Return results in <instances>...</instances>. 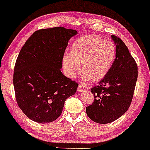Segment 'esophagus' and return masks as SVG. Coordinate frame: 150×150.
<instances>
[{
	"instance_id": "34e87169",
	"label": "esophagus",
	"mask_w": 150,
	"mask_h": 150,
	"mask_svg": "<svg viewBox=\"0 0 150 150\" xmlns=\"http://www.w3.org/2000/svg\"><path fill=\"white\" fill-rule=\"evenodd\" d=\"M77 90H78L79 92H82V91H83L87 90V87L84 86L83 85H81V84H79L78 86V88H77Z\"/></svg>"
}]
</instances>
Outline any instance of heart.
Masks as SVG:
<instances>
[{
	"instance_id": "b5f03b06",
	"label": "heart",
	"mask_w": 150,
	"mask_h": 150,
	"mask_svg": "<svg viewBox=\"0 0 150 150\" xmlns=\"http://www.w3.org/2000/svg\"><path fill=\"white\" fill-rule=\"evenodd\" d=\"M117 49L112 42L95 35H87L76 39L71 46L70 54L62 57V66L69 77H74L80 69L83 79L98 81L110 70L115 59Z\"/></svg>"
}]
</instances>
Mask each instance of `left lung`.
Wrapping results in <instances>:
<instances>
[{
    "instance_id": "left-lung-1",
    "label": "left lung",
    "mask_w": 150,
    "mask_h": 150,
    "mask_svg": "<svg viewBox=\"0 0 150 150\" xmlns=\"http://www.w3.org/2000/svg\"><path fill=\"white\" fill-rule=\"evenodd\" d=\"M117 52L113 64L98 86L91 90L94 101L86 108L89 118L97 123L113 122L127 111L137 79V65L120 38L111 35Z\"/></svg>"
}]
</instances>
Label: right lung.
<instances>
[{
  "instance_id": "right-lung-1",
  "label": "right lung",
  "mask_w": 150,
  "mask_h": 150,
  "mask_svg": "<svg viewBox=\"0 0 150 150\" xmlns=\"http://www.w3.org/2000/svg\"><path fill=\"white\" fill-rule=\"evenodd\" d=\"M77 34L63 27L35 31L22 47L14 68L13 85L18 106L30 120L47 123L61 115L65 100L78 83L62 73L68 42Z\"/></svg>"
}]
</instances>
